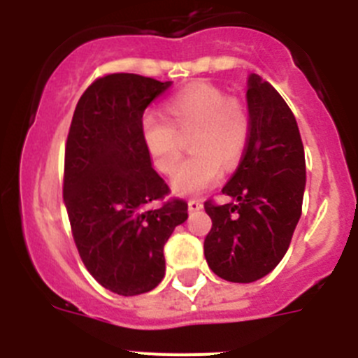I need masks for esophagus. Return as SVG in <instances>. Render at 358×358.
Masks as SVG:
<instances>
[{
	"label": "esophagus",
	"mask_w": 358,
	"mask_h": 358,
	"mask_svg": "<svg viewBox=\"0 0 358 358\" xmlns=\"http://www.w3.org/2000/svg\"><path fill=\"white\" fill-rule=\"evenodd\" d=\"M202 208H204V206H202L201 201H195V199H194V201H188V211H189V213H194V211H201Z\"/></svg>",
	"instance_id": "obj_1"
}]
</instances>
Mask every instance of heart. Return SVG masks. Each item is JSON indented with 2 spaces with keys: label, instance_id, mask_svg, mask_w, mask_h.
<instances>
[{
  "label": "heart",
  "instance_id": "obj_1",
  "mask_svg": "<svg viewBox=\"0 0 358 358\" xmlns=\"http://www.w3.org/2000/svg\"><path fill=\"white\" fill-rule=\"evenodd\" d=\"M164 118L148 110L141 118V136L159 172L173 173L182 159V141L177 136L194 132L189 157L172 179L177 195H199L235 169L249 140V116L245 107L229 100L211 84H194L170 96L164 103Z\"/></svg>",
  "mask_w": 358,
  "mask_h": 358
}]
</instances>
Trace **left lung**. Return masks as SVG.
Returning <instances> with one entry per match:
<instances>
[{
	"label": "left lung",
	"instance_id": "left-lung-1",
	"mask_svg": "<svg viewBox=\"0 0 358 358\" xmlns=\"http://www.w3.org/2000/svg\"><path fill=\"white\" fill-rule=\"evenodd\" d=\"M249 140L222 194L231 202H204L211 226L204 240L210 268L226 281L251 283L285 256L301 217L305 150L292 110L268 82L248 78Z\"/></svg>",
	"mask_w": 358,
	"mask_h": 358
}]
</instances>
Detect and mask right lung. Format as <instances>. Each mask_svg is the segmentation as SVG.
Masks as SVG:
<instances>
[{
	"instance_id": "right-lung-1",
	"label": "right lung",
	"mask_w": 358,
	"mask_h": 358,
	"mask_svg": "<svg viewBox=\"0 0 358 358\" xmlns=\"http://www.w3.org/2000/svg\"><path fill=\"white\" fill-rule=\"evenodd\" d=\"M172 82L113 73L84 91L66 141L64 204L78 255L110 292L138 296L164 278L163 248L188 218V204L169 195L152 169L141 118Z\"/></svg>"
}]
</instances>
